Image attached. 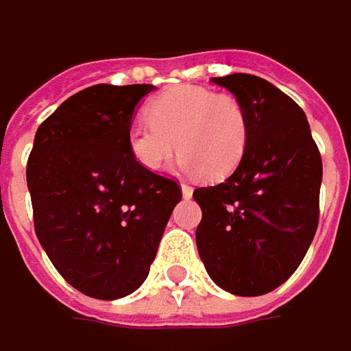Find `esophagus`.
<instances>
[{
  "instance_id": "esophagus-1",
  "label": "esophagus",
  "mask_w": 351,
  "mask_h": 351,
  "mask_svg": "<svg viewBox=\"0 0 351 351\" xmlns=\"http://www.w3.org/2000/svg\"><path fill=\"white\" fill-rule=\"evenodd\" d=\"M182 193H184V197H191L193 195V187L189 184H182Z\"/></svg>"
}]
</instances>
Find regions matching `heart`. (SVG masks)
<instances>
[{"label": "heart", "instance_id": "1", "mask_svg": "<svg viewBox=\"0 0 351 351\" xmlns=\"http://www.w3.org/2000/svg\"><path fill=\"white\" fill-rule=\"evenodd\" d=\"M146 116L149 123L138 120L130 126L128 146L149 171H160L180 149L184 169L221 180L239 166L247 149L249 114L233 95L173 86L149 102Z\"/></svg>", "mask_w": 351, "mask_h": 351}]
</instances>
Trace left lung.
I'll return each mask as SVG.
<instances>
[{"label":"left lung","mask_w":351,"mask_h":351,"mask_svg":"<svg viewBox=\"0 0 351 351\" xmlns=\"http://www.w3.org/2000/svg\"><path fill=\"white\" fill-rule=\"evenodd\" d=\"M211 80L241 100L251 128L235 171L193 191L203 213L197 251L221 289L261 296L289 280L316 235L322 158L302 108L269 80Z\"/></svg>","instance_id":"left-lung-1"}]
</instances>
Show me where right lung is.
<instances>
[{"label":"right lung","instance_id":"right-lung-1","mask_svg":"<svg viewBox=\"0 0 351 351\" xmlns=\"http://www.w3.org/2000/svg\"><path fill=\"white\" fill-rule=\"evenodd\" d=\"M152 84H95L66 98L35 134L27 160L35 233L75 289L114 300L149 272L176 180L142 167L128 146L132 114Z\"/></svg>","mask_w":351,"mask_h":351}]
</instances>
